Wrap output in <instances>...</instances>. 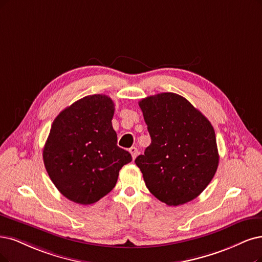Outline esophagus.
Listing matches in <instances>:
<instances>
[{
	"label": "esophagus",
	"mask_w": 262,
	"mask_h": 262,
	"mask_svg": "<svg viewBox=\"0 0 262 262\" xmlns=\"http://www.w3.org/2000/svg\"><path fill=\"white\" fill-rule=\"evenodd\" d=\"M129 152H130V154H132V158L135 160L136 159V157L138 156V149L136 148V147H132L130 149H129Z\"/></svg>",
	"instance_id": "1"
}]
</instances>
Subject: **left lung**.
<instances>
[{"label": "left lung", "instance_id": "8db88e82", "mask_svg": "<svg viewBox=\"0 0 262 262\" xmlns=\"http://www.w3.org/2000/svg\"><path fill=\"white\" fill-rule=\"evenodd\" d=\"M139 106L151 144L135 163L147 188L168 206L194 200L218 168L214 127L186 98L173 93L147 97Z\"/></svg>", "mask_w": 262, "mask_h": 262}]
</instances>
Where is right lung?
Here are the masks:
<instances>
[{
  "label": "right lung",
  "mask_w": 262,
  "mask_h": 262,
  "mask_svg": "<svg viewBox=\"0 0 262 262\" xmlns=\"http://www.w3.org/2000/svg\"><path fill=\"white\" fill-rule=\"evenodd\" d=\"M113 114L110 97L91 95L53 122L43 149L44 165L58 191L77 204H93L108 194L120 169L132 161L130 153L118 147Z\"/></svg>",
  "instance_id": "obj_1"
}]
</instances>
